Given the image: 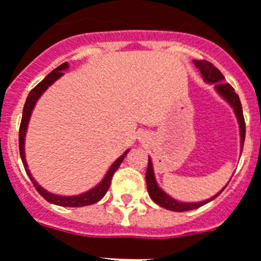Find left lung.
I'll return each mask as SVG.
<instances>
[{
  "label": "left lung",
  "mask_w": 261,
  "mask_h": 261,
  "mask_svg": "<svg viewBox=\"0 0 261 261\" xmlns=\"http://www.w3.org/2000/svg\"><path fill=\"white\" fill-rule=\"evenodd\" d=\"M194 63L195 66L199 69V71H200L204 82L210 83V85H214V89H215L216 93H218L219 95L232 107V109H233V113H235V117L236 119H238L239 123V130H240V154H242L243 146H244V139H246V123H244L243 109L242 103H240V99H239V95L235 93V90H233V87H232L229 83L224 82V76H223V74L220 73L219 69H216L211 62L203 60H194ZM146 183H147V191L148 195H150V198L152 199L158 205H161L163 208L175 212L191 211V210L199 208L201 205L207 204V203H210L211 200H214V199L222 194L223 190L227 187V186H224L218 194H215L210 199H205V200L194 201V203L176 200V199H174L168 194H166V192L159 187L156 178H155L154 166H152V161H151L150 156H148V166L147 171H146ZM227 185H228V183H227Z\"/></svg>",
  "instance_id": "left-lung-1"
}]
</instances>
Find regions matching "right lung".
<instances>
[{
	"mask_svg": "<svg viewBox=\"0 0 261 261\" xmlns=\"http://www.w3.org/2000/svg\"><path fill=\"white\" fill-rule=\"evenodd\" d=\"M67 69H69V63L65 62L62 63L61 66H58L57 69L53 70L49 75H46V78L42 81V82H39L38 85H37L32 91H30L28 98H26L25 106H23V111H22V120H21V126H19V155H21V159H22V163H23V167H25L26 174L29 175L30 180H32V183L34 185L36 190L39 192V195L43 196V198L49 201V203L56 205H61V207H85V205H90V204H94V203H97V201H99L100 199L103 198L105 195H106L107 190H109V187H110L111 185V179H113L114 176V172L117 171L118 167L120 166V163L123 162V159L126 158L127 152L130 151V148L124 151L123 154L120 155L117 161L111 164L110 168H109L106 174H105L103 179H102V180H100L95 187L90 188L89 191L86 192H82V194H78V195H71V196H62V195L53 194V192H49L47 190L41 187V186L37 183L36 179L33 178V175L30 174L28 163H26V156H25L26 131H28L30 117H32L33 110H34V107H36L37 100L41 98V95L45 93L46 90L51 86L53 83L56 82L57 80H60L61 76L63 75V71Z\"/></svg>",
	"mask_w": 261,
	"mask_h": 261,
	"instance_id": "right-lung-1",
	"label": "right lung"
}]
</instances>
